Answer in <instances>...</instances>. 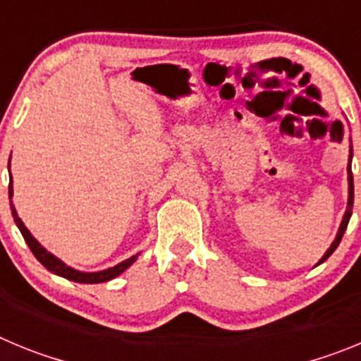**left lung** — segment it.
Wrapping results in <instances>:
<instances>
[{"label":"left lung","mask_w":361,"mask_h":361,"mask_svg":"<svg viewBox=\"0 0 361 361\" xmlns=\"http://www.w3.org/2000/svg\"><path fill=\"white\" fill-rule=\"evenodd\" d=\"M350 161H353V146H350L349 164H347V175H349V202H347V212H345V215H343V220H342V224H340V229H338L336 238H334V242L331 244V247L325 251V255L320 258V262H318V264L325 262V260H327V258H329L331 255L334 253V250L338 247V244L342 242L343 233H345L347 224H349V219H350V215H353V204H355V184H353V171H350Z\"/></svg>","instance_id":"1"}]
</instances>
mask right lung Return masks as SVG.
Wrapping results in <instances>:
<instances>
[{"mask_svg":"<svg viewBox=\"0 0 361 361\" xmlns=\"http://www.w3.org/2000/svg\"><path fill=\"white\" fill-rule=\"evenodd\" d=\"M8 197H11V199H12V177H11V184H8ZM11 209H12V216H14L16 226H18L19 231H21V235H23L25 242H27V244H28V247H30V251H32V253H34V257H36L37 260H39V262L43 264L44 267H47V269L52 271L54 275H59V276H63V279L72 280V282H79V283H101V282H108V280L119 276L121 273H123V271H126L130 266H132L133 262H135L137 255H133V257L126 258L124 262L117 264V266L110 267V269L97 271V273H82V271L72 269V267L66 266L65 262H61L59 258L54 257V255L50 253V251L44 250L43 245H41L39 242L36 240V238L32 237L30 231H28V229L25 228L23 220H21L18 216V212H16L12 200H11Z\"/></svg>","mask_w":361,"mask_h":361,"instance_id":"add662e5","label":"right lung"}]
</instances>
